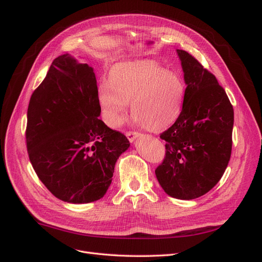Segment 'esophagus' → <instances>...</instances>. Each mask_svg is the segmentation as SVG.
I'll return each instance as SVG.
<instances>
[{
  "label": "esophagus",
  "mask_w": 262,
  "mask_h": 262,
  "mask_svg": "<svg viewBox=\"0 0 262 262\" xmlns=\"http://www.w3.org/2000/svg\"><path fill=\"white\" fill-rule=\"evenodd\" d=\"M125 136H126V138L129 139L130 142H133L137 138H139L141 134L139 132H136V131H128V132H125Z\"/></svg>",
  "instance_id": "esophagus-1"
}]
</instances>
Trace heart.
Listing matches in <instances>:
<instances>
[{
	"instance_id": "obj_1",
	"label": "heart",
	"mask_w": 262,
	"mask_h": 262,
	"mask_svg": "<svg viewBox=\"0 0 262 262\" xmlns=\"http://www.w3.org/2000/svg\"><path fill=\"white\" fill-rule=\"evenodd\" d=\"M185 95L182 77L152 61L115 66L108 82H101L97 92L102 116L109 126H120L130 102L134 121L153 131L168 128L177 120Z\"/></svg>"
}]
</instances>
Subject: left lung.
Segmentation results:
<instances>
[{
  "mask_svg": "<svg viewBox=\"0 0 262 262\" xmlns=\"http://www.w3.org/2000/svg\"><path fill=\"white\" fill-rule=\"evenodd\" d=\"M177 53L186 95L178 119L161 134L166 154L155 175L168 195L191 200L209 192L227 167L234 109L215 76L187 51Z\"/></svg>",
  "mask_w": 262,
  "mask_h": 262,
  "instance_id": "1",
  "label": "left lung"
}]
</instances>
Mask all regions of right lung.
I'll return each instance as SVG.
<instances>
[{
    "mask_svg": "<svg viewBox=\"0 0 262 262\" xmlns=\"http://www.w3.org/2000/svg\"><path fill=\"white\" fill-rule=\"evenodd\" d=\"M94 70L68 53L54 59L27 110L26 143L31 165L47 189L69 203L105 195L116 162L130 146L124 134L98 118Z\"/></svg>",
    "mask_w": 262,
    "mask_h": 262,
    "instance_id": "1",
    "label": "right lung"
}]
</instances>
